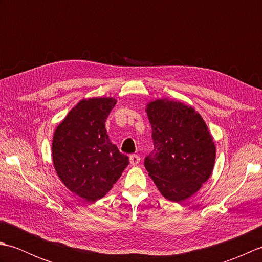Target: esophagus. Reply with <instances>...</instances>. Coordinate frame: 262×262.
Here are the masks:
<instances>
[{
	"label": "esophagus",
	"mask_w": 262,
	"mask_h": 262,
	"mask_svg": "<svg viewBox=\"0 0 262 262\" xmlns=\"http://www.w3.org/2000/svg\"><path fill=\"white\" fill-rule=\"evenodd\" d=\"M140 157H138V155H136V154H132L130 157H129V162H130V164L132 165H137L138 163H140Z\"/></svg>",
	"instance_id": "obj_1"
}]
</instances>
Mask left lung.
Returning a JSON list of instances; mask_svg holds the SVG:
<instances>
[{
  "instance_id": "1",
  "label": "left lung",
  "mask_w": 262,
  "mask_h": 262,
  "mask_svg": "<svg viewBox=\"0 0 262 262\" xmlns=\"http://www.w3.org/2000/svg\"><path fill=\"white\" fill-rule=\"evenodd\" d=\"M146 113L154 149L144 165L166 199L183 202L211 174L216 157L213 137L202 116L181 102L155 100Z\"/></svg>"
}]
</instances>
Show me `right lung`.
<instances>
[{"mask_svg": "<svg viewBox=\"0 0 262 262\" xmlns=\"http://www.w3.org/2000/svg\"><path fill=\"white\" fill-rule=\"evenodd\" d=\"M115 104L114 98L81 100L54 133L56 173L86 202L105 196L129 163L127 155L110 142L104 126Z\"/></svg>", "mask_w": 262, "mask_h": 262, "instance_id": "right-lung-1", "label": "right lung"}]
</instances>
